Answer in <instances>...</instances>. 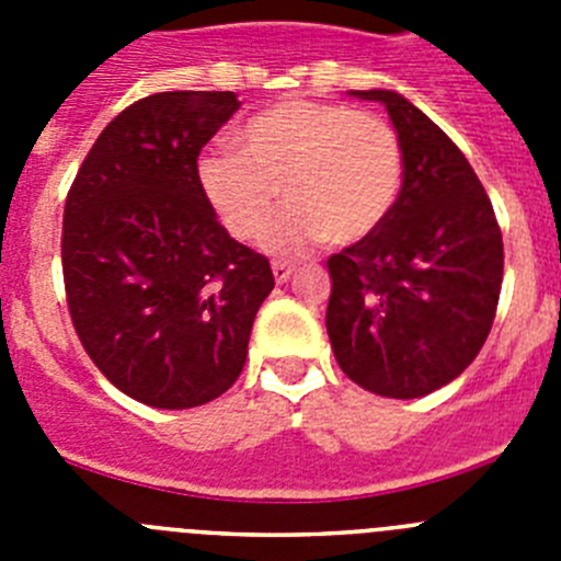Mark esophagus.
Returning a JSON list of instances; mask_svg holds the SVG:
<instances>
[{
  "label": "esophagus",
  "instance_id": "obj_1",
  "mask_svg": "<svg viewBox=\"0 0 561 561\" xmlns=\"http://www.w3.org/2000/svg\"><path fill=\"white\" fill-rule=\"evenodd\" d=\"M291 272H295V266L284 264V261H275V264H272V275H275L277 284H286L291 277Z\"/></svg>",
  "mask_w": 561,
  "mask_h": 561
}]
</instances>
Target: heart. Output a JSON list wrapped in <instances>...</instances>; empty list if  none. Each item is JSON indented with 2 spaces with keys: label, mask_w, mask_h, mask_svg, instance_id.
Here are the masks:
<instances>
[{
  "label": "heart",
  "mask_w": 561,
  "mask_h": 561,
  "mask_svg": "<svg viewBox=\"0 0 561 561\" xmlns=\"http://www.w3.org/2000/svg\"><path fill=\"white\" fill-rule=\"evenodd\" d=\"M241 153L207 151L196 176L210 210L238 241L270 221L266 247L297 255L323 238L331 247L374 236L404 185V153L388 123L368 112L317 101H280L238 128Z\"/></svg>",
  "instance_id": "obj_1"
}]
</instances>
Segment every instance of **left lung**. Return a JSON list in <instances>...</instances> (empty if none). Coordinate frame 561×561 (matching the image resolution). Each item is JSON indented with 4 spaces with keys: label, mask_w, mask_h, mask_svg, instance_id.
I'll list each match as a JSON object with an SVG mask.
<instances>
[{
    "label": "left lung",
    "mask_w": 561,
    "mask_h": 561,
    "mask_svg": "<svg viewBox=\"0 0 561 561\" xmlns=\"http://www.w3.org/2000/svg\"><path fill=\"white\" fill-rule=\"evenodd\" d=\"M388 108L404 185L388 221L329 257L331 348L359 388L419 399L472 365L492 331L503 236L460 148L390 89L351 92Z\"/></svg>",
    "instance_id": "8db88e82"
}]
</instances>
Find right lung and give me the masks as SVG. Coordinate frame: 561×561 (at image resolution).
Segmentation results:
<instances>
[{
	"label": "right lung",
	"mask_w": 561,
	"mask_h": 561,
	"mask_svg": "<svg viewBox=\"0 0 561 561\" xmlns=\"http://www.w3.org/2000/svg\"><path fill=\"white\" fill-rule=\"evenodd\" d=\"M236 92H157L101 131L64 205L61 266L78 340L148 408L219 399L275 286L264 255L219 225L196 176Z\"/></svg>",
	"instance_id": "add662e5"
}]
</instances>
